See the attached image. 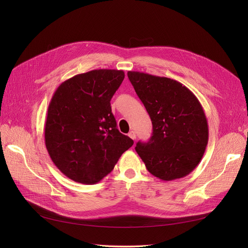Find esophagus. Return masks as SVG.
<instances>
[{
    "mask_svg": "<svg viewBox=\"0 0 248 248\" xmlns=\"http://www.w3.org/2000/svg\"><path fill=\"white\" fill-rule=\"evenodd\" d=\"M128 137H129L130 139H132V140H136V139H137V134H136V132H134V131H130V132L128 133Z\"/></svg>",
    "mask_w": 248,
    "mask_h": 248,
    "instance_id": "1",
    "label": "esophagus"
}]
</instances>
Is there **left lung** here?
<instances>
[{"label": "left lung", "instance_id": "left-lung-1", "mask_svg": "<svg viewBox=\"0 0 248 248\" xmlns=\"http://www.w3.org/2000/svg\"><path fill=\"white\" fill-rule=\"evenodd\" d=\"M127 76L151 118L153 134L136 151L147 170L163 181L183 178L198 167L209 129L197 96L181 82L140 71Z\"/></svg>", "mask_w": 248, "mask_h": 248}]
</instances>
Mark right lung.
Returning a JSON list of instances; mask_svg holds the SVG:
<instances>
[{
  "label": "right lung",
  "instance_id": "obj_1",
  "mask_svg": "<svg viewBox=\"0 0 248 248\" xmlns=\"http://www.w3.org/2000/svg\"><path fill=\"white\" fill-rule=\"evenodd\" d=\"M125 73L97 69L77 74L51 97L44 128L47 152L63 174L96 184L114 170L133 140L117 128L110 99Z\"/></svg>",
  "mask_w": 248,
  "mask_h": 248
}]
</instances>
